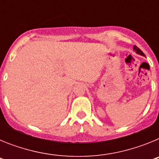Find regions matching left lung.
I'll use <instances>...</instances> for the list:
<instances>
[{
    "label": "left lung",
    "mask_w": 159,
    "mask_h": 159,
    "mask_svg": "<svg viewBox=\"0 0 159 159\" xmlns=\"http://www.w3.org/2000/svg\"><path fill=\"white\" fill-rule=\"evenodd\" d=\"M134 50L138 53V54H140V55H142V56H145V55H144V53L141 51V49L139 48L137 46H135V45L134 46Z\"/></svg>",
    "instance_id": "left-lung-1"
}]
</instances>
